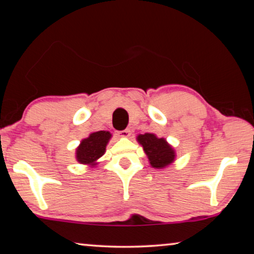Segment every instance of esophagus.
<instances>
[{"mask_svg":"<svg viewBox=\"0 0 254 254\" xmlns=\"http://www.w3.org/2000/svg\"><path fill=\"white\" fill-rule=\"evenodd\" d=\"M130 134H131L130 128H126V130H122V131L119 132V135H120V136H123V137L130 136Z\"/></svg>","mask_w":254,"mask_h":254,"instance_id":"1","label":"esophagus"}]
</instances>
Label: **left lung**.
Returning <instances> with one entry per match:
<instances>
[{
	"mask_svg": "<svg viewBox=\"0 0 254 254\" xmlns=\"http://www.w3.org/2000/svg\"><path fill=\"white\" fill-rule=\"evenodd\" d=\"M137 141L143 147L153 168H163L175 160V151L165 139H159L152 133H145L137 136Z\"/></svg>",
	"mask_w": 254,
	"mask_h": 254,
	"instance_id": "8db88e82",
	"label": "left lung"
}]
</instances>
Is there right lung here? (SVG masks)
Wrapping results in <instances>:
<instances>
[{
  "label": "right lung",
  "mask_w": 254,
  "mask_h": 254,
  "mask_svg": "<svg viewBox=\"0 0 254 254\" xmlns=\"http://www.w3.org/2000/svg\"><path fill=\"white\" fill-rule=\"evenodd\" d=\"M111 139L109 131L94 132L87 139H84L76 150L77 161L85 165H96L95 161L105 152L106 144Z\"/></svg>",
  "instance_id": "obj_1"
}]
</instances>
